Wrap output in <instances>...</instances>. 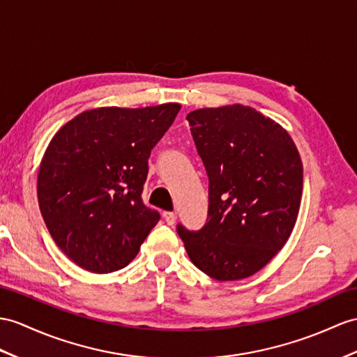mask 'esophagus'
Returning <instances> with one entry per match:
<instances>
[{"mask_svg": "<svg viewBox=\"0 0 357 357\" xmlns=\"http://www.w3.org/2000/svg\"><path fill=\"white\" fill-rule=\"evenodd\" d=\"M163 220H165V222H167L168 225H174V224H176V221H177V215L174 213V212H165L163 213Z\"/></svg>", "mask_w": 357, "mask_h": 357, "instance_id": "1", "label": "esophagus"}]
</instances>
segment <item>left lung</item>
<instances>
[{
	"mask_svg": "<svg viewBox=\"0 0 357 357\" xmlns=\"http://www.w3.org/2000/svg\"><path fill=\"white\" fill-rule=\"evenodd\" d=\"M208 177L207 222L177 225L192 264L220 282L260 271L284 247L297 221L303 163L289 133L242 104L188 113Z\"/></svg>",
	"mask_w": 357,
	"mask_h": 357,
	"instance_id": "left-lung-1",
	"label": "left lung"
}]
</instances>
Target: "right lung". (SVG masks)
Wrapping results in <instances>:
<instances>
[{"label": "right lung", "mask_w": 357, "mask_h": 357, "mask_svg": "<svg viewBox=\"0 0 357 357\" xmlns=\"http://www.w3.org/2000/svg\"><path fill=\"white\" fill-rule=\"evenodd\" d=\"M181 106L82 112L51 139L38 199L57 247L86 271L127 266L160 215L142 203L149 158Z\"/></svg>", "instance_id": "obj_1"}]
</instances>
